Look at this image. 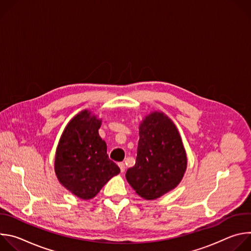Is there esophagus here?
Here are the masks:
<instances>
[{
    "label": "esophagus",
    "instance_id": "1",
    "mask_svg": "<svg viewBox=\"0 0 251 251\" xmlns=\"http://www.w3.org/2000/svg\"><path fill=\"white\" fill-rule=\"evenodd\" d=\"M118 166H119V168H120L121 173H124V172H125V169H126L125 164H124V163H118Z\"/></svg>",
    "mask_w": 251,
    "mask_h": 251
}]
</instances>
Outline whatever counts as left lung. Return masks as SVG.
I'll list each match as a JSON object with an SVG mask.
<instances>
[{
  "label": "left lung",
  "mask_w": 251,
  "mask_h": 251,
  "mask_svg": "<svg viewBox=\"0 0 251 251\" xmlns=\"http://www.w3.org/2000/svg\"><path fill=\"white\" fill-rule=\"evenodd\" d=\"M139 143L135 166L126 180L137 195L156 200L181 183L188 166L180 133L165 113L153 111L139 125Z\"/></svg>",
  "instance_id": "obj_1"
}]
</instances>
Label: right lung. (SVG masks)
<instances>
[{
    "mask_svg": "<svg viewBox=\"0 0 251 251\" xmlns=\"http://www.w3.org/2000/svg\"><path fill=\"white\" fill-rule=\"evenodd\" d=\"M102 120L84 109L64 128L55 152L54 172L58 182L81 200L94 198L111 177L120 173L108 158L99 136Z\"/></svg>",
    "mask_w": 251,
    "mask_h": 251,
    "instance_id": "add662e5",
    "label": "right lung"
}]
</instances>
